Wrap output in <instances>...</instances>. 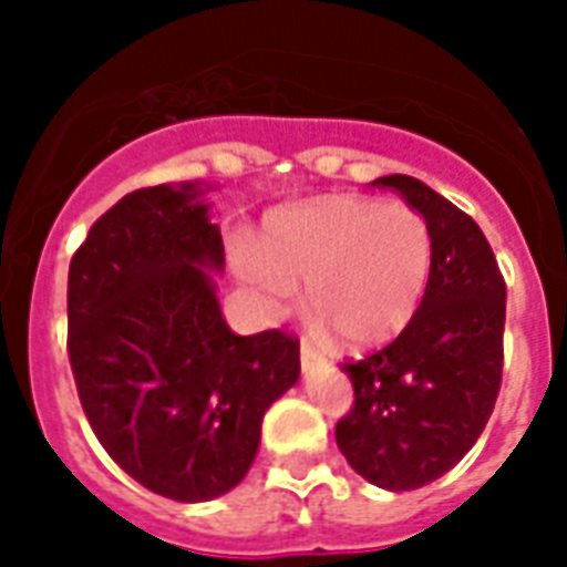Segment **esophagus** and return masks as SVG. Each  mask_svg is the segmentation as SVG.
Instances as JSON below:
<instances>
[{"label": "esophagus", "mask_w": 567, "mask_h": 567, "mask_svg": "<svg viewBox=\"0 0 567 567\" xmlns=\"http://www.w3.org/2000/svg\"><path fill=\"white\" fill-rule=\"evenodd\" d=\"M320 364H323V355L315 353V350H311L309 344H302V350H300V368H302V373H311V371H315V368H320Z\"/></svg>", "instance_id": "esophagus-1"}]
</instances>
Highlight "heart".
<instances>
[{
    "mask_svg": "<svg viewBox=\"0 0 567 567\" xmlns=\"http://www.w3.org/2000/svg\"><path fill=\"white\" fill-rule=\"evenodd\" d=\"M235 267L285 306L293 285L320 329L350 350L394 341L417 315L432 274V231L421 212L373 196H320L267 217Z\"/></svg>",
    "mask_w": 567,
    "mask_h": 567,
    "instance_id": "1",
    "label": "heart"
}]
</instances>
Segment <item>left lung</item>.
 <instances>
[{
  "label": "left lung",
  "mask_w": 567,
  "mask_h": 567,
  "mask_svg": "<svg viewBox=\"0 0 567 567\" xmlns=\"http://www.w3.org/2000/svg\"><path fill=\"white\" fill-rule=\"evenodd\" d=\"M400 190L432 231V274L412 323L379 353L347 362L355 403L336 426L355 474L385 492L430 485L483 435L503 373L506 282L483 229L462 208L394 173L371 182Z\"/></svg>",
  "instance_id": "8db88e82"
}]
</instances>
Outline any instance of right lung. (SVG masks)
Returning <instances> with one entry per match:
<instances>
[{
  "label": "right lung",
  "instance_id": "add662e5",
  "mask_svg": "<svg viewBox=\"0 0 567 567\" xmlns=\"http://www.w3.org/2000/svg\"><path fill=\"white\" fill-rule=\"evenodd\" d=\"M212 185L126 194L93 223L66 279V344L96 439L132 480L179 503L247 476L265 412L300 379V341L223 320Z\"/></svg>",
  "mask_w": 567,
  "mask_h": 567
}]
</instances>
